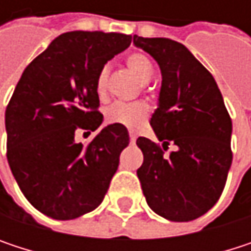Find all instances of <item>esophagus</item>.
Returning <instances> with one entry per match:
<instances>
[{"label": "esophagus", "instance_id": "34e87169", "mask_svg": "<svg viewBox=\"0 0 251 251\" xmlns=\"http://www.w3.org/2000/svg\"><path fill=\"white\" fill-rule=\"evenodd\" d=\"M129 141H130V144H135V141H136V133L133 130H129Z\"/></svg>", "mask_w": 251, "mask_h": 251}]
</instances>
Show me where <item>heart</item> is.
Returning a JSON list of instances; mask_svg holds the SVG:
<instances>
[{"label":"heart","instance_id":"1","mask_svg":"<svg viewBox=\"0 0 251 251\" xmlns=\"http://www.w3.org/2000/svg\"><path fill=\"white\" fill-rule=\"evenodd\" d=\"M126 68L138 78L141 84H147L154 74V68L151 61L141 52L129 53L125 58ZM107 82H109V68L101 67L100 71L96 75L94 88L96 94L103 99L107 93ZM106 121L107 124L122 125L125 127L135 129L144 124V121L148 116V107L147 104L141 101L135 103H115L106 109Z\"/></svg>","mask_w":251,"mask_h":251}]
</instances>
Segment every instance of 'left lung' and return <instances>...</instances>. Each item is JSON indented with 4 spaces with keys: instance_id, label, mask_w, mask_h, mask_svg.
<instances>
[{
    "instance_id": "obj_1",
    "label": "left lung",
    "mask_w": 251,
    "mask_h": 251,
    "mask_svg": "<svg viewBox=\"0 0 251 251\" xmlns=\"http://www.w3.org/2000/svg\"><path fill=\"white\" fill-rule=\"evenodd\" d=\"M133 43L158 62L163 75L158 109L151 118L160 142L136 139L144 154L136 170L144 196L166 220H196L226 187L232 161L229 113L212 74L184 45L136 34Z\"/></svg>"
}]
</instances>
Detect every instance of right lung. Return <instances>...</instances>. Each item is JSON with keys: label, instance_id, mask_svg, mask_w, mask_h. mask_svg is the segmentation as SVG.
Instances as JSON below:
<instances>
[{"label": "right lung", "instance_id": "1", "mask_svg": "<svg viewBox=\"0 0 251 251\" xmlns=\"http://www.w3.org/2000/svg\"><path fill=\"white\" fill-rule=\"evenodd\" d=\"M130 42L124 33H64L27 65L8 101L10 169L25 199L53 220L96 209L118 170L125 126H106L88 144L75 142V133L101 125L96 75Z\"/></svg>", "mask_w": 251, "mask_h": 251}]
</instances>
